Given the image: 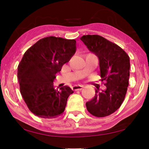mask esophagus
I'll use <instances>...</instances> for the list:
<instances>
[{
    "instance_id": "esophagus-1",
    "label": "esophagus",
    "mask_w": 149,
    "mask_h": 149,
    "mask_svg": "<svg viewBox=\"0 0 149 149\" xmlns=\"http://www.w3.org/2000/svg\"><path fill=\"white\" fill-rule=\"evenodd\" d=\"M83 88V85H74V86L72 87V89L74 91H77V90H81Z\"/></svg>"
}]
</instances>
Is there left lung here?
<instances>
[{"label":"left lung","instance_id":"left-lung-1","mask_svg":"<svg viewBox=\"0 0 149 149\" xmlns=\"http://www.w3.org/2000/svg\"><path fill=\"white\" fill-rule=\"evenodd\" d=\"M81 40L98 58L100 77L107 87L105 90L95 89L94 97L86 102L87 109L95 117H107L115 113L125 99L129 85L130 57L119 46L101 36L84 35Z\"/></svg>","mask_w":149,"mask_h":149}]
</instances>
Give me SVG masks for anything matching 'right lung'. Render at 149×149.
<instances>
[{
    "label": "right lung",
    "instance_id": "1",
    "mask_svg": "<svg viewBox=\"0 0 149 149\" xmlns=\"http://www.w3.org/2000/svg\"><path fill=\"white\" fill-rule=\"evenodd\" d=\"M76 52V40L48 36L38 40L24 54L17 67L19 89L28 109L38 117L52 119L64 111L73 91L56 88L54 81Z\"/></svg>",
    "mask_w": 149,
    "mask_h": 149
}]
</instances>
